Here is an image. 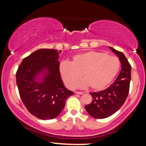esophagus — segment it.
<instances>
[{
    "mask_svg": "<svg viewBox=\"0 0 146 146\" xmlns=\"http://www.w3.org/2000/svg\"><path fill=\"white\" fill-rule=\"evenodd\" d=\"M75 94H79V95H82L83 94V92H80V91H75Z\"/></svg>",
    "mask_w": 146,
    "mask_h": 146,
    "instance_id": "34e87169",
    "label": "esophagus"
}]
</instances>
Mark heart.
<instances>
[{
    "instance_id": "1",
    "label": "heart",
    "mask_w": 146,
    "mask_h": 146,
    "mask_svg": "<svg viewBox=\"0 0 146 146\" xmlns=\"http://www.w3.org/2000/svg\"><path fill=\"white\" fill-rule=\"evenodd\" d=\"M120 67V62L115 56L103 52L90 51L76 55L71 62H62L60 72L66 86L74 88L81 78L83 80L78 86L101 90L106 88L115 78Z\"/></svg>"
}]
</instances>
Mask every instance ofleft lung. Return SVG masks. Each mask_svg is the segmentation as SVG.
I'll use <instances>...</instances> for the list:
<instances>
[{
	"label": "left lung",
	"instance_id": "1",
	"mask_svg": "<svg viewBox=\"0 0 146 146\" xmlns=\"http://www.w3.org/2000/svg\"><path fill=\"white\" fill-rule=\"evenodd\" d=\"M118 56L121 64V69L114 83L101 91L90 93L91 103L85 106V109L90 116L104 119L111 116L119 109L128 97L131 79V66L122 52L110 47Z\"/></svg>",
	"mask_w": 146,
	"mask_h": 146
}]
</instances>
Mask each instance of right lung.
I'll use <instances>...</instances> for the list:
<instances>
[{
	"mask_svg": "<svg viewBox=\"0 0 146 146\" xmlns=\"http://www.w3.org/2000/svg\"><path fill=\"white\" fill-rule=\"evenodd\" d=\"M61 51L42 48L24 58L16 72L20 96L27 109L37 118L52 119L64 108L73 92L60 77Z\"/></svg>",
	"mask_w": 146,
	"mask_h": 146,
	"instance_id": "obj_1",
	"label": "right lung"
}]
</instances>
